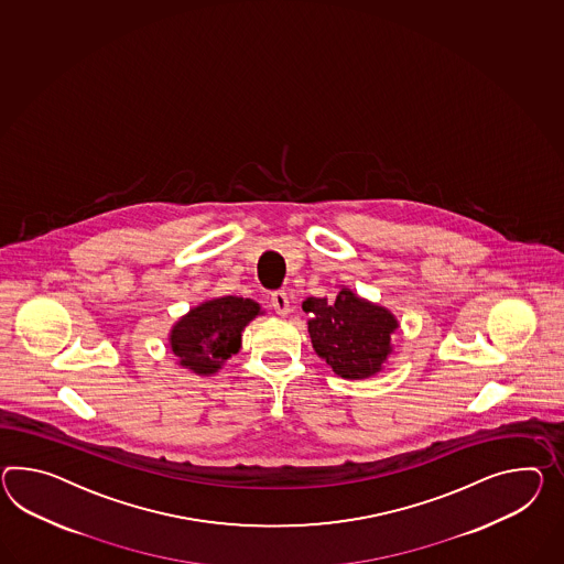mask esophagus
Returning <instances> with one entry per match:
<instances>
[{"instance_id": "obj_1", "label": "esophagus", "mask_w": 564, "mask_h": 564, "mask_svg": "<svg viewBox=\"0 0 564 564\" xmlns=\"http://www.w3.org/2000/svg\"><path fill=\"white\" fill-rule=\"evenodd\" d=\"M271 305H273V310H275L279 316H288L289 310V297L285 291H275L273 295H271Z\"/></svg>"}]
</instances>
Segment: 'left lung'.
<instances>
[{"mask_svg":"<svg viewBox=\"0 0 564 564\" xmlns=\"http://www.w3.org/2000/svg\"><path fill=\"white\" fill-rule=\"evenodd\" d=\"M307 332L317 357L343 379L358 381L383 371L393 352L398 317L384 305L369 302L340 285L336 300L307 297Z\"/></svg>","mask_w":564,"mask_h":564,"instance_id":"8db88e82","label":"left lung"}]
</instances>
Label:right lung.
<instances>
[{
    "label": "right lung",
    "mask_w": 564,
    "mask_h": 564,
    "mask_svg": "<svg viewBox=\"0 0 564 564\" xmlns=\"http://www.w3.org/2000/svg\"><path fill=\"white\" fill-rule=\"evenodd\" d=\"M262 314L261 303L248 297H212L192 307L171 326L169 350L183 369L199 377H212L228 358L238 355L242 332Z\"/></svg>",
    "instance_id": "obj_1"
}]
</instances>
